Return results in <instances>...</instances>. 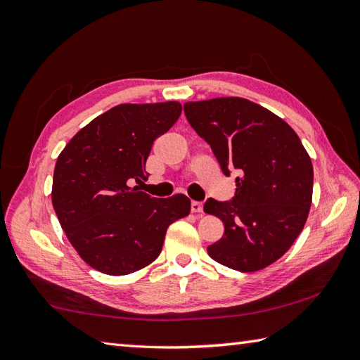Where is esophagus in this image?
I'll return each instance as SVG.
<instances>
[{
    "instance_id": "1",
    "label": "esophagus",
    "mask_w": 360,
    "mask_h": 360,
    "mask_svg": "<svg viewBox=\"0 0 360 360\" xmlns=\"http://www.w3.org/2000/svg\"><path fill=\"white\" fill-rule=\"evenodd\" d=\"M190 209H192L193 213H201L202 212V202L192 201V205H190Z\"/></svg>"
}]
</instances>
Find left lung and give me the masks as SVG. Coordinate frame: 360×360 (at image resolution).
Masks as SVG:
<instances>
[{"instance_id":"8db88e82","label":"left lung","mask_w":360,"mask_h":360,"mask_svg":"<svg viewBox=\"0 0 360 360\" xmlns=\"http://www.w3.org/2000/svg\"><path fill=\"white\" fill-rule=\"evenodd\" d=\"M188 124L210 145L221 170L236 168L231 201L209 198L204 212L223 219L224 235L207 248L240 272L272 264L292 246L312 201L311 158L300 137L269 110L241 97L184 105Z\"/></svg>"}]
</instances>
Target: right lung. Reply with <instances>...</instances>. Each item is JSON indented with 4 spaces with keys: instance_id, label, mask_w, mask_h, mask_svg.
<instances>
[{
    "instance_id": "add662e5",
    "label": "right lung",
    "mask_w": 360,
    "mask_h": 360,
    "mask_svg": "<svg viewBox=\"0 0 360 360\" xmlns=\"http://www.w3.org/2000/svg\"><path fill=\"white\" fill-rule=\"evenodd\" d=\"M179 102L124 103L83 127L60 153L52 205L68 240L85 263L127 275L155 262L165 232L190 213V200H158L139 190L156 137L179 119Z\"/></svg>"
}]
</instances>
